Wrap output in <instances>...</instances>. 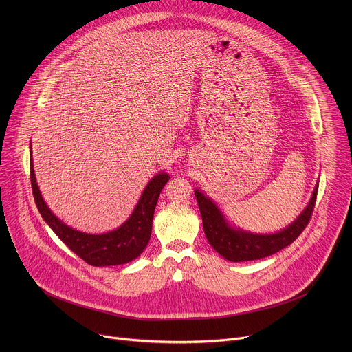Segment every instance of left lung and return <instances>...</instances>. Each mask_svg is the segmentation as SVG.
Listing matches in <instances>:
<instances>
[{
	"instance_id": "8db88e82",
	"label": "left lung",
	"mask_w": 352,
	"mask_h": 352,
	"mask_svg": "<svg viewBox=\"0 0 352 352\" xmlns=\"http://www.w3.org/2000/svg\"><path fill=\"white\" fill-rule=\"evenodd\" d=\"M318 184L314 187L313 197L301 215L287 228L272 234H254L241 229H233L223 218L217 204L195 190L199 204L204 234L210 245L222 257L230 261H250L271 256L290 245L307 226L314 210Z\"/></svg>"
}]
</instances>
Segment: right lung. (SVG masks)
Here are the masks:
<instances>
[{
  "instance_id": "1",
  "label": "right lung",
  "mask_w": 352,
  "mask_h": 352,
  "mask_svg": "<svg viewBox=\"0 0 352 352\" xmlns=\"http://www.w3.org/2000/svg\"><path fill=\"white\" fill-rule=\"evenodd\" d=\"M169 179L165 172L155 175L144 190L133 214L122 226L108 233L89 234L67 226L51 212L36 184L31 157L32 194L42 218L72 251L85 263L96 267L124 264L137 258L144 252L151 240L155 204Z\"/></svg>"
}]
</instances>
